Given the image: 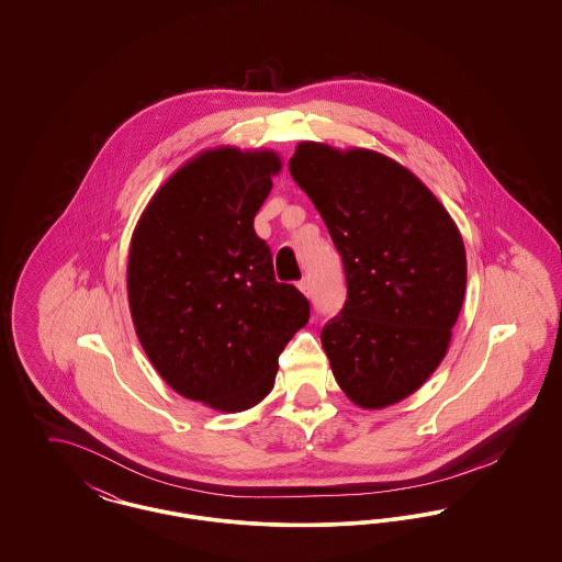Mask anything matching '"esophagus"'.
<instances>
[{
	"instance_id": "esophagus-1",
	"label": "esophagus",
	"mask_w": 562,
	"mask_h": 562,
	"mask_svg": "<svg viewBox=\"0 0 562 562\" xmlns=\"http://www.w3.org/2000/svg\"><path fill=\"white\" fill-rule=\"evenodd\" d=\"M299 291L305 294V296H312V282H310V278H303V280L299 282Z\"/></svg>"
}]
</instances>
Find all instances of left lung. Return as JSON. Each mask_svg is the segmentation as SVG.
I'll list each match as a JSON object with an SVG mask.
<instances>
[{
    "label": "left lung",
    "instance_id": "1",
    "mask_svg": "<svg viewBox=\"0 0 562 562\" xmlns=\"http://www.w3.org/2000/svg\"><path fill=\"white\" fill-rule=\"evenodd\" d=\"M289 170L318 209L346 269L344 310L322 348L362 408L411 396L442 362L465 294V248L411 170L371 149L296 145Z\"/></svg>",
    "mask_w": 562,
    "mask_h": 562
}]
</instances>
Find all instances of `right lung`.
Masks as SVG:
<instances>
[{"label": "right lung", "mask_w": 562, "mask_h": 562, "mask_svg": "<svg viewBox=\"0 0 562 562\" xmlns=\"http://www.w3.org/2000/svg\"><path fill=\"white\" fill-rule=\"evenodd\" d=\"M280 168L268 149L202 151L151 198L131 241L128 303L147 358L175 392L225 413L268 396L278 356L310 321L252 227Z\"/></svg>", "instance_id": "obj_1"}]
</instances>
